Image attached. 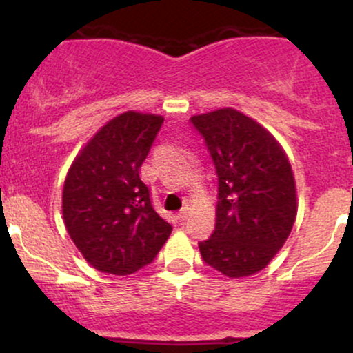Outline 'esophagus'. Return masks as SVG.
<instances>
[{"label": "esophagus", "mask_w": 353, "mask_h": 353, "mask_svg": "<svg viewBox=\"0 0 353 353\" xmlns=\"http://www.w3.org/2000/svg\"><path fill=\"white\" fill-rule=\"evenodd\" d=\"M188 216H189V208H184L179 214H177V219H179V221L182 222V221H185V219H188Z\"/></svg>", "instance_id": "obj_1"}]
</instances>
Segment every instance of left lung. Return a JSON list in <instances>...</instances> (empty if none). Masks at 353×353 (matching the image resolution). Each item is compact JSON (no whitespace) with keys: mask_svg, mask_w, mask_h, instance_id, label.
Listing matches in <instances>:
<instances>
[{"mask_svg":"<svg viewBox=\"0 0 353 353\" xmlns=\"http://www.w3.org/2000/svg\"><path fill=\"white\" fill-rule=\"evenodd\" d=\"M217 172L216 229L199 242L202 261L228 277L265 269L297 216L289 159L267 129L236 109L190 117Z\"/></svg>","mask_w":353,"mask_h":353,"instance_id":"obj_1","label":"left lung"}]
</instances>
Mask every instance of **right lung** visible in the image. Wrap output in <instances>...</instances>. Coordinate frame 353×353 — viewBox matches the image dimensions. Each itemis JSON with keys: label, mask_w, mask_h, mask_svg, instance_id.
I'll return each instance as SVG.
<instances>
[{"label": "right lung", "mask_w": 353, "mask_h": 353, "mask_svg": "<svg viewBox=\"0 0 353 353\" xmlns=\"http://www.w3.org/2000/svg\"><path fill=\"white\" fill-rule=\"evenodd\" d=\"M164 123L128 111L84 145L68 171L63 217L68 234L94 269L129 275L151 264L172 225L152 208L139 171Z\"/></svg>", "instance_id": "add662e5"}]
</instances>
